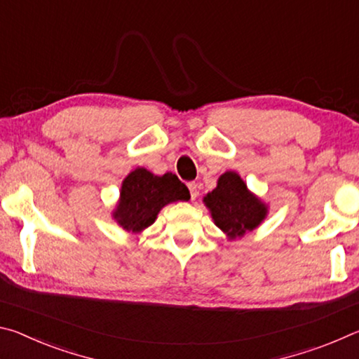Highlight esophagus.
Listing matches in <instances>:
<instances>
[{
	"mask_svg": "<svg viewBox=\"0 0 359 359\" xmlns=\"http://www.w3.org/2000/svg\"><path fill=\"white\" fill-rule=\"evenodd\" d=\"M187 187H188V190H190L191 199H196V196H198V185L194 184V182H188Z\"/></svg>",
	"mask_w": 359,
	"mask_h": 359,
	"instance_id": "34e87169",
	"label": "esophagus"
}]
</instances>
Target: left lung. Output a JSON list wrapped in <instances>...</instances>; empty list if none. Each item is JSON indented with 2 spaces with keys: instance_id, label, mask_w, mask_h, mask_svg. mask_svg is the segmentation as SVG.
Listing matches in <instances>:
<instances>
[{
  "instance_id": "8db88e82",
  "label": "left lung",
  "mask_w": 359,
  "mask_h": 359,
  "mask_svg": "<svg viewBox=\"0 0 359 359\" xmlns=\"http://www.w3.org/2000/svg\"><path fill=\"white\" fill-rule=\"evenodd\" d=\"M204 203L217 226L231 239L255 229L266 217V205L247 190L238 174L231 171L218 179L217 188L204 196Z\"/></svg>"
}]
</instances>
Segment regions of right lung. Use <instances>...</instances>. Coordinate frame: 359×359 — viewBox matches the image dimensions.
<instances>
[{
	"label": "right lung",
	"instance_id": "1",
	"mask_svg": "<svg viewBox=\"0 0 359 359\" xmlns=\"http://www.w3.org/2000/svg\"><path fill=\"white\" fill-rule=\"evenodd\" d=\"M187 187L174 174L161 177L139 168L123 180L115 220L126 231L137 233L155 222L158 212L172 201L188 198Z\"/></svg>",
	"mask_w": 359,
	"mask_h": 359
}]
</instances>
